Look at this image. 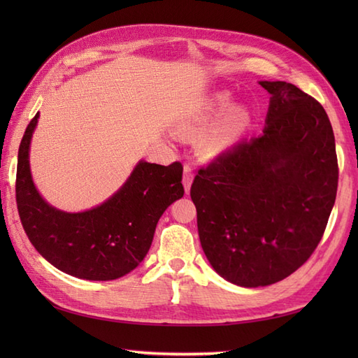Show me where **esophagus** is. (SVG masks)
<instances>
[{"instance_id": "1", "label": "esophagus", "mask_w": 358, "mask_h": 358, "mask_svg": "<svg viewBox=\"0 0 358 358\" xmlns=\"http://www.w3.org/2000/svg\"><path fill=\"white\" fill-rule=\"evenodd\" d=\"M185 175H183V186H185V191L186 194L189 192V189H191V185H192V180H194V173H192V166L186 163L185 164Z\"/></svg>"}]
</instances>
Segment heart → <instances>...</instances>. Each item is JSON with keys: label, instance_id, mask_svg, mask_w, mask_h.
Wrapping results in <instances>:
<instances>
[{"label": "heart", "instance_id": "obj_1", "mask_svg": "<svg viewBox=\"0 0 358 358\" xmlns=\"http://www.w3.org/2000/svg\"><path fill=\"white\" fill-rule=\"evenodd\" d=\"M231 104L232 98L227 92H222L212 96L194 117V126L200 129L214 126L217 121L224 115L225 112L229 110ZM249 112L245 108H241V106L232 108L230 112L226 114L220 126L215 129L214 134L208 138V148L210 150H220L226 148L227 144H231L243 131H245L249 124Z\"/></svg>", "mask_w": 358, "mask_h": 358}]
</instances>
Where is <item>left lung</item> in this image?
I'll return each mask as SVG.
<instances>
[{
  "label": "left lung",
  "instance_id": "8db88e82",
  "mask_svg": "<svg viewBox=\"0 0 358 358\" xmlns=\"http://www.w3.org/2000/svg\"><path fill=\"white\" fill-rule=\"evenodd\" d=\"M272 95L263 135L200 167L191 186L201 248L223 278L268 286L305 264L336 203L338 163L328 113L286 81Z\"/></svg>",
  "mask_w": 358,
  "mask_h": 358
}]
</instances>
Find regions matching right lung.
Returning <instances> with one entry per match:
<instances>
[{"label": "right lung", "instance_id": "obj_1", "mask_svg": "<svg viewBox=\"0 0 358 358\" xmlns=\"http://www.w3.org/2000/svg\"><path fill=\"white\" fill-rule=\"evenodd\" d=\"M36 120L38 113L22 135L15 181L18 214L30 243L69 275L98 281L126 275L146 257L163 212L183 196V166L141 162L101 206L67 214L49 206L30 177L29 144Z\"/></svg>", "mask_w": 358, "mask_h": 358}]
</instances>
